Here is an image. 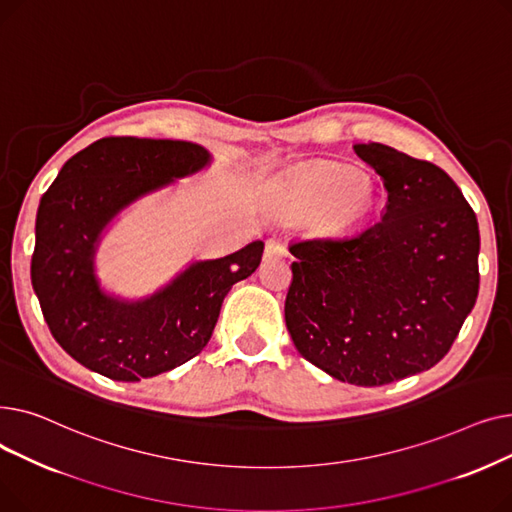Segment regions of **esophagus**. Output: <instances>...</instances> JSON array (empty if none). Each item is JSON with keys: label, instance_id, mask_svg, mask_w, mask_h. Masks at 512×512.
<instances>
[{"label": "esophagus", "instance_id": "esophagus-1", "mask_svg": "<svg viewBox=\"0 0 512 512\" xmlns=\"http://www.w3.org/2000/svg\"><path fill=\"white\" fill-rule=\"evenodd\" d=\"M288 255V249L282 240H276V238H270L265 242V257L272 259V257H286Z\"/></svg>", "mask_w": 512, "mask_h": 512}]
</instances>
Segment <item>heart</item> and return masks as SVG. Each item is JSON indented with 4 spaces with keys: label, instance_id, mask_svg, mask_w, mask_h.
Returning <instances> with one entry per match:
<instances>
[{
    "label": "heart",
    "instance_id": "heart-1",
    "mask_svg": "<svg viewBox=\"0 0 512 512\" xmlns=\"http://www.w3.org/2000/svg\"><path fill=\"white\" fill-rule=\"evenodd\" d=\"M361 174L351 168H317L294 182L286 195L284 205L292 215L309 218L335 201L326 213L328 226H344L357 220L369 203L367 186H357Z\"/></svg>",
    "mask_w": 512,
    "mask_h": 512
}]
</instances>
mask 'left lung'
<instances>
[{
    "label": "left lung",
    "instance_id": "obj_1",
    "mask_svg": "<svg viewBox=\"0 0 512 512\" xmlns=\"http://www.w3.org/2000/svg\"><path fill=\"white\" fill-rule=\"evenodd\" d=\"M355 153L388 191L382 218L342 236L292 242L284 317L297 351L355 386L432 369L479 290V226L438 166L382 143Z\"/></svg>",
    "mask_w": 512,
    "mask_h": 512
}]
</instances>
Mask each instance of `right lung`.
<instances>
[{
    "label": "right lung",
    "mask_w": 512,
    "mask_h": 512,
    "mask_svg": "<svg viewBox=\"0 0 512 512\" xmlns=\"http://www.w3.org/2000/svg\"><path fill=\"white\" fill-rule=\"evenodd\" d=\"M211 164L205 147L110 137L70 157L41 197L31 280L51 336L105 378L139 382L197 357L207 346L224 297L261 263L263 242L195 261L139 301L101 290L95 251L101 232L137 199Z\"/></svg>",
    "instance_id": "1"
}]
</instances>
